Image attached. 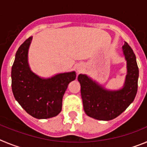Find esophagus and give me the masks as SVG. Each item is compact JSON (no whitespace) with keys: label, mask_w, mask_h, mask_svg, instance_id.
I'll return each mask as SVG.
<instances>
[{"label":"esophagus","mask_w":147,"mask_h":147,"mask_svg":"<svg viewBox=\"0 0 147 147\" xmlns=\"http://www.w3.org/2000/svg\"><path fill=\"white\" fill-rule=\"evenodd\" d=\"M76 70H77L78 72H81V71H82L83 68H84V65H83L82 64H81V63H80V64L76 65Z\"/></svg>","instance_id":"34e87169"}]
</instances>
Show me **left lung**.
I'll return each mask as SVG.
<instances>
[{
	"instance_id": "obj_1",
	"label": "left lung",
	"mask_w": 147,
	"mask_h": 147,
	"mask_svg": "<svg viewBox=\"0 0 147 147\" xmlns=\"http://www.w3.org/2000/svg\"><path fill=\"white\" fill-rule=\"evenodd\" d=\"M127 74L121 89L110 90L85 74L78 76L85 113L93 119L110 121L118 117L133 102L138 90L139 71L134 52L127 42L122 46Z\"/></svg>"
}]
</instances>
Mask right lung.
<instances>
[{
  "mask_svg": "<svg viewBox=\"0 0 147 147\" xmlns=\"http://www.w3.org/2000/svg\"><path fill=\"white\" fill-rule=\"evenodd\" d=\"M32 37L20 45L11 67V89L15 99L34 118L46 119L62 110V98L67 85L76 79V72L62 73L41 78L30 69L28 51Z\"/></svg>",
  "mask_w": 147,
  "mask_h": 147,
  "instance_id": "1",
  "label": "right lung"
}]
</instances>
